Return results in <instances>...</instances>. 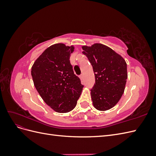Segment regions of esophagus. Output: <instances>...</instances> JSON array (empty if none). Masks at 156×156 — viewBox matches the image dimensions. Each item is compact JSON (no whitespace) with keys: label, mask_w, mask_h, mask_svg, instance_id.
Masks as SVG:
<instances>
[{"label":"esophagus","mask_w":156,"mask_h":156,"mask_svg":"<svg viewBox=\"0 0 156 156\" xmlns=\"http://www.w3.org/2000/svg\"><path fill=\"white\" fill-rule=\"evenodd\" d=\"M80 79H81V81H83V75H80Z\"/></svg>","instance_id":"34e87169"}]
</instances>
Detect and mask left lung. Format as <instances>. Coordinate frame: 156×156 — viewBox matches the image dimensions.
<instances>
[{
	"instance_id": "left-lung-1",
	"label": "left lung",
	"mask_w": 156,
	"mask_h": 156,
	"mask_svg": "<svg viewBox=\"0 0 156 156\" xmlns=\"http://www.w3.org/2000/svg\"><path fill=\"white\" fill-rule=\"evenodd\" d=\"M82 49L95 75L96 82L90 90L93 105L99 111L110 109L124 92L127 78L126 61L115 51L101 44L84 45Z\"/></svg>"
}]
</instances>
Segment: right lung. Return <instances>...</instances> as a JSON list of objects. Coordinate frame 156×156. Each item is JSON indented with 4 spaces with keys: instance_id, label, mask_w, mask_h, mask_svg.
Wrapping results in <instances>:
<instances>
[{
    "instance_id": "1",
    "label": "right lung",
    "mask_w": 156,
    "mask_h": 156,
    "mask_svg": "<svg viewBox=\"0 0 156 156\" xmlns=\"http://www.w3.org/2000/svg\"><path fill=\"white\" fill-rule=\"evenodd\" d=\"M73 51V45H51L36 60L31 69L37 92L46 104L57 112L73 110L84 87L70 64V55Z\"/></svg>"
}]
</instances>
